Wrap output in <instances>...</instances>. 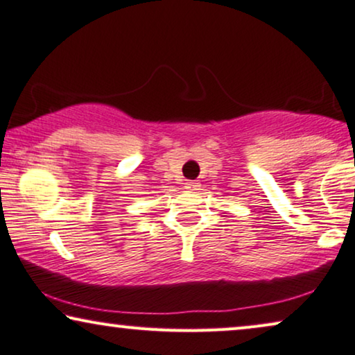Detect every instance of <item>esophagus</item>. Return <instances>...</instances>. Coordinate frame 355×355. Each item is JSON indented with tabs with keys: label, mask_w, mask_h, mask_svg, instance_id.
Segmentation results:
<instances>
[{
	"label": "esophagus",
	"mask_w": 355,
	"mask_h": 355,
	"mask_svg": "<svg viewBox=\"0 0 355 355\" xmlns=\"http://www.w3.org/2000/svg\"><path fill=\"white\" fill-rule=\"evenodd\" d=\"M184 187H186L187 190H198L200 189V182H197V181H187L186 184H184Z\"/></svg>",
	"instance_id": "1"
}]
</instances>
